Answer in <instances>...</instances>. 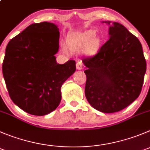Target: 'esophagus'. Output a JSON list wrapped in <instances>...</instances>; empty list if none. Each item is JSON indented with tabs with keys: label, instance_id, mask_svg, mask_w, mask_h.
<instances>
[{
	"label": "esophagus",
	"instance_id": "1",
	"mask_svg": "<svg viewBox=\"0 0 150 150\" xmlns=\"http://www.w3.org/2000/svg\"><path fill=\"white\" fill-rule=\"evenodd\" d=\"M76 69L77 70L83 69V65H82V62H80V61L76 62Z\"/></svg>",
	"mask_w": 150,
	"mask_h": 150
}]
</instances>
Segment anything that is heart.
I'll return each mask as SVG.
<instances>
[{
  "label": "heart",
  "mask_w": 150,
  "mask_h": 150,
  "mask_svg": "<svg viewBox=\"0 0 150 150\" xmlns=\"http://www.w3.org/2000/svg\"><path fill=\"white\" fill-rule=\"evenodd\" d=\"M96 35V31L91 29L70 34L67 37L66 45H62V51L67 54L69 48L74 52L84 51L88 54L96 52L102 43V39Z\"/></svg>",
  "instance_id": "1"
}]
</instances>
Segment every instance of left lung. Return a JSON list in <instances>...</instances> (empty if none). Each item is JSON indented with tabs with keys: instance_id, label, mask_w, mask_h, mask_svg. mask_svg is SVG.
I'll list each match as a JSON object with an SVG mask.
<instances>
[{
	"instance_id": "obj_1",
	"label": "left lung",
	"mask_w": 150,
	"mask_h": 150,
	"mask_svg": "<svg viewBox=\"0 0 150 150\" xmlns=\"http://www.w3.org/2000/svg\"><path fill=\"white\" fill-rule=\"evenodd\" d=\"M109 25V40L95 56L82 59L87 67L85 96L102 112H118L134 102L142 91L146 63L138 38L123 25Z\"/></svg>"
}]
</instances>
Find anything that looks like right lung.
<instances>
[{
  "instance_id": "right-lung-1",
  "label": "right lung",
  "mask_w": 150,
  "mask_h": 150,
  "mask_svg": "<svg viewBox=\"0 0 150 150\" xmlns=\"http://www.w3.org/2000/svg\"><path fill=\"white\" fill-rule=\"evenodd\" d=\"M59 31L52 23L28 25L6 48L3 75L12 102L28 113L45 115L57 109L62 84L76 71V62H57Z\"/></svg>"
}]
</instances>
